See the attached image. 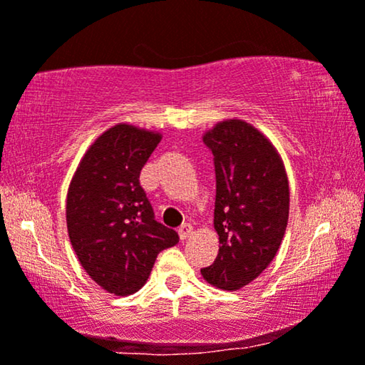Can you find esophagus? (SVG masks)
<instances>
[{
    "instance_id": "obj_1",
    "label": "esophagus",
    "mask_w": 365,
    "mask_h": 365,
    "mask_svg": "<svg viewBox=\"0 0 365 365\" xmlns=\"http://www.w3.org/2000/svg\"><path fill=\"white\" fill-rule=\"evenodd\" d=\"M178 234H179V237H181L182 241H184V239H187V237L191 236V234H192V226H191V224L184 222L182 226L178 229Z\"/></svg>"
}]
</instances>
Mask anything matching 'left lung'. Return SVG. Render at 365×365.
<instances>
[{"label":"left lung","mask_w":365,"mask_h":365,"mask_svg":"<svg viewBox=\"0 0 365 365\" xmlns=\"http://www.w3.org/2000/svg\"><path fill=\"white\" fill-rule=\"evenodd\" d=\"M202 141L216 171L214 229L219 252L202 277L237 291L266 269L289 219V182L282 159L261 131L241 119L217 123Z\"/></svg>","instance_id":"obj_1"}]
</instances>
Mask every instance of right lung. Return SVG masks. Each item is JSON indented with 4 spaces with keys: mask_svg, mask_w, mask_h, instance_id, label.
I'll return each mask as SVG.
<instances>
[{
    "mask_svg": "<svg viewBox=\"0 0 365 365\" xmlns=\"http://www.w3.org/2000/svg\"><path fill=\"white\" fill-rule=\"evenodd\" d=\"M159 141V133L116 124L91 144L69 184V241L89 277L114 296L139 291L158 254L179 242L174 229L154 219L139 184Z\"/></svg>",
    "mask_w": 365,
    "mask_h": 365,
    "instance_id": "obj_1",
    "label": "right lung"
}]
</instances>
